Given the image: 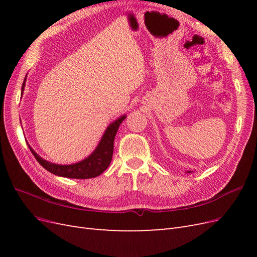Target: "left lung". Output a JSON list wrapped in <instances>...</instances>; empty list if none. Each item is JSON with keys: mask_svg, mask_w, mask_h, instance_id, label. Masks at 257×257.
Segmentation results:
<instances>
[{"mask_svg": "<svg viewBox=\"0 0 257 257\" xmlns=\"http://www.w3.org/2000/svg\"><path fill=\"white\" fill-rule=\"evenodd\" d=\"M188 173H192V172H188Z\"/></svg>", "mask_w": 257, "mask_h": 257, "instance_id": "left-lung-1", "label": "left lung"}]
</instances>
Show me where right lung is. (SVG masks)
I'll use <instances>...</instances> for the list:
<instances>
[{
    "label": "right lung",
    "instance_id": "add662e5",
    "mask_svg": "<svg viewBox=\"0 0 257 257\" xmlns=\"http://www.w3.org/2000/svg\"><path fill=\"white\" fill-rule=\"evenodd\" d=\"M26 78L22 83L21 95L26 87ZM125 118L126 115L124 114V115H121L119 119H116L115 121L110 123L109 126L106 128L102 139H100L99 144L96 147V149L93 151L88 158H85L84 160L78 163H75V164H71V165L53 164V163H50L48 161L42 159L30 146L29 148L31 152L33 153L34 158L37 160V162L40 163L45 169H47L48 172H50L53 175L65 177V178H73V179L95 178L103 172H105V170L108 168V166H109L112 159L113 142H114L116 131H118L120 124Z\"/></svg>",
    "mask_w": 257,
    "mask_h": 257
}]
</instances>
